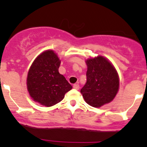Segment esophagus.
I'll return each instance as SVG.
<instances>
[{
    "label": "esophagus",
    "mask_w": 147,
    "mask_h": 147,
    "mask_svg": "<svg viewBox=\"0 0 147 147\" xmlns=\"http://www.w3.org/2000/svg\"><path fill=\"white\" fill-rule=\"evenodd\" d=\"M73 88L75 89V90H78L80 89V85L78 84H75L73 85Z\"/></svg>",
    "instance_id": "obj_1"
}]
</instances>
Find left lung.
<instances>
[{
  "mask_svg": "<svg viewBox=\"0 0 147 147\" xmlns=\"http://www.w3.org/2000/svg\"><path fill=\"white\" fill-rule=\"evenodd\" d=\"M85 63L87 82L80 92L89 105L99 108L116 97L119 88V75L113 64L104 56L89 58Z\"/></svg>",
  "mask_w": 147,
  "mask_h": 147,
  "instance_id": "1",
  "label": "left lung"
}]
</instances>
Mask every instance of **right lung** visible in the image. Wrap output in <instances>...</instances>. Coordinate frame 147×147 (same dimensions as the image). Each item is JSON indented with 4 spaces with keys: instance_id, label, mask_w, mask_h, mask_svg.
I'll list each match as a JSON object with an SVG mask.
<instances>
[{
    "instance_id": "1",
    "label": "right lung",
    "mask_w": 147,
    "mask_h": 147,
    "mask_svg": "<svg viewBox=\"0 0 147 147\" xmlns=\"http://www.w3.org/2000/svg\"><path fill=\"white\" fill-rule=\"evenodd\" d=\"M61 60L53 50L39 55L28 72L27 89L33 101L43 106H53L61 102L72 87L58 69Z\"/></svg>"
}]
</instances>
